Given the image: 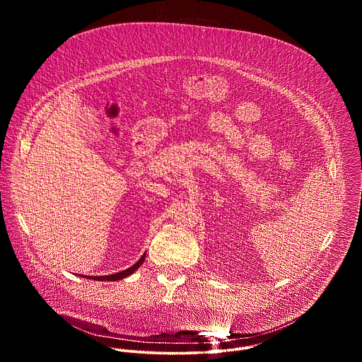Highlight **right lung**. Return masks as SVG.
<instances>
[{
    "mask_svg": "<svg viewBox=\"0 0 362 362\" xmlns=\"http://www.w3.org/2000/svg\"><path fill=\"white\" fill-rule=\"evenodd\" d=\"M144 257H146V255H143L133 267H130V268H127V269H124V271H122V272L112 274V275H106V276H90V279H94V281H119V279H123V278L132 275V274L144 262Z\"/></svg>",
    "mask_w": 362,
    "mask_h": 362,
    "instance_id": "obj_1",
    "label": "right lung"
}]
</instances>
